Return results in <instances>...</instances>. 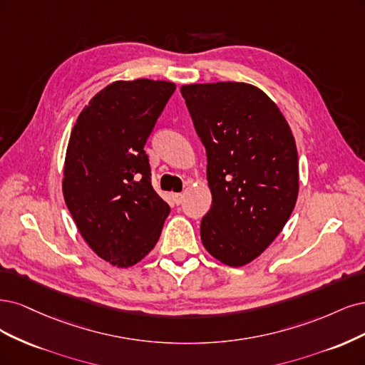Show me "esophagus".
Instances as JSON below:
<instances>
[{"label": "esophagus", "instance_id": "obj_1", "mask_svg": "<svg viewBox=\"0 0 365 365\" xmlns=\"http://www.w3.org/2000/svg\"><path fill=\"white\" fill-rule=\"evenodd\" d=\"M171 197H173V202L175 205H180L183 202V194H173Z\"/></svg>", "mask_w": 365, "mask_h": 365}]
</instances>
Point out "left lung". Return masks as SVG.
Instances as JSON below:
<instances>
[{
    "mask_svg": "<svg viewBox=\"0 0 365 365\" xmlns=\"http://www.w3.org/2000/svg\"><path fill=\"white\" fill-rule=\"evenodd\" d=\"M207 156L212 206L200 235L229 267L256 259L297 202L299 158L291 128L265 92L240 81L180 88Z\"/></svg>",
    "mask_w": 365,
    "mask_h": 365,
    "instance_id": "8db88e82",
    "label": "left lung"
}]
</instances>
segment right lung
<instances>
[{"mask_svg":"<svg viewBox=\"0 0 365 365\" xmlns=\"http://www.w3.org/2000/svg\"><path fill=\"white\" fill-rule=\"evenodd\" d=\"M174 91L163 80L113 81L80 112L69 136L65 203L88 245L115 267L145 257L170 214L151 186L144 145Z\"/></svg>","mask_w":365,"mask_h":365,"instance_id":"1","label":"right lung"}]
</instances>
